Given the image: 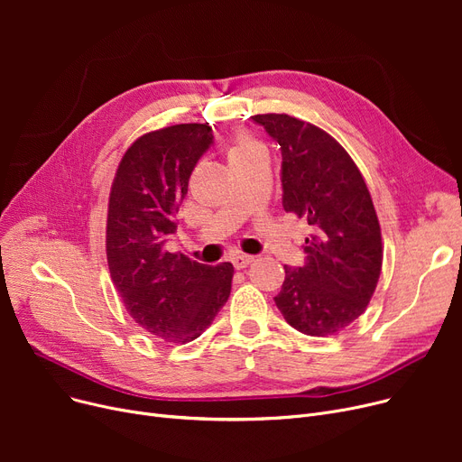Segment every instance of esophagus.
I'll use <instances>...</instances> for the list:
<instances>
[{"mask_svg": "<svg viewBox=\"0 0 462 462\" xmlns=\"http://www.w3.org/2000/svg\"><path fill=\"white\" fill-rule=\"evenodd\" d=\"M253 260H254V256H249V254H237V256H234V258H232V263H234V268H236V270H245L247 265H249Z\"/></svg>", "mask_w": 462, "mask_h": 462, "instance_id": "esophagus-1", "label": "esophagus"}]
</instances>
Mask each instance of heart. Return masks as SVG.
I'll return each instance as SVG.
<instances>
[{"label": "heart", "mask_w": 462, "mask_h": 462, "mask_svg": "<svg viewBox=\"0 0 462 462\" xmlns=\"http://www.w3.org/2000/svg\"><path fill=\"white\" fill-rule=\"evenodd\" d=\"M251 155H263L262 145L251 138H241L230 150V161L241 159V157H251Z\"/></svg>", "instance_id": "1"}]
</instances>
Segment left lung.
Returning <instances> with one entry per match:
<instances>
[{"mask_svg":"<svg viewBox=\"0 0 462 462\" xmlns=\"http://www.w3.org/2000/svg\"><path fill=\"white\" fill-rule=\"evenodd\" d=\"M251 119L281 145L284 211L310 226L305 263L284 265L277 309L305 335L338 333L367 309L382 270L380 225L365 180L326 131L286 114Z\"/></svg>","mask_w":462,"mask_h":462,"instance_id":"8db88e82","label":"left lung"}]
</instances>
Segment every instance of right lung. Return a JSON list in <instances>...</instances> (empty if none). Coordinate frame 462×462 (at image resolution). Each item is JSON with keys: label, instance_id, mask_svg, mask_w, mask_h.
I'll list each match as a JSON object with an SVG mask.
<instances>
[{"label": "right lung", "instance_id": "1", "mask_svg": "<svg viewBox=\"0 0 462 462\" xmlns=\"http://www.w3.org/2000/svg\"><path fill=\"white\" fill-rule=\"evenodd\" d=\"M213 145L209 125L181 124L140 136L121 159L110 190L106 258L131 317L168 343H189L230 296L234 265L168 253L189 178Z\"/></svg>", "mask_w": 462, "mask_h": 462}]
</instances>
